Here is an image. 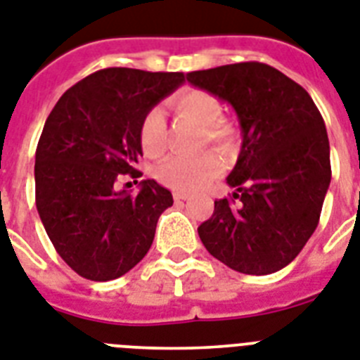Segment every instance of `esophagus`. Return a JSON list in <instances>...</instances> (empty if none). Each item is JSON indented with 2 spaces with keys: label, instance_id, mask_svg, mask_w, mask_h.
Masks as SVG:
<instances>
[{
  "label": "esophagus",
  "instance_id": "34e87169",
  "mask_svg": "<svg viewBox=\"0 0 360 360\" xmlns=\"http://www.w3.org/2000/svg\"><path fill=\"white\" fill-rule=\"evenodd\" d=\"M173 197L176 202H182V200H187V198H189V195H187V193L176 191V193H173Z\"/></svg>",
  "mask_w": 360,
  "mask_h": 360
}]
</instances>
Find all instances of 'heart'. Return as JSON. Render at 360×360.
Returning a JSON list of instances; mask_svg holds the SVG:
<instances>
[{"instance_id":"obj_1","label":"heart","mask_w":360,"mask_h":360,"mask_svg":"<svg viewBox=\"0 0 360 360\" xmlns=\"http://www.w3.org/2000/svg\"><path fill=\"white\" fill-rule=\"evenodd\" d=\"M178 114L204 130L207 143L217 150H228L236 138L233 124L222 120L224 110L215 95L204 90H184L173 99ZM165 115L160 108H150L139 124V143L148 158H158L165 150ZM222 171L221 160L215 154L200 158H171L158 169V180L174 191H198L213 182Z\"/></svg>"}]
</instances>
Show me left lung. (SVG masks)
Listing matches in <instances>:
<instances>
[{
    "mask_svg": "<svg viewBox=\"0 0 360 360\" xmlns=\"http://www.w3.org/2000/svg\"><path fill=\"white\" fill-rule=\"evenodd\" d=\"M187 80L226 101L243 145L213 215L198 226L206 250L243 274L265 276L302 252L331 182L326 123L311 95L263 62L191 71Z\"/></svg>",
    "mask_w": 360,
    "mask_h": 360,
    "instance_id": "8db88e82",
    "label": "left lung"
}]
</instances>
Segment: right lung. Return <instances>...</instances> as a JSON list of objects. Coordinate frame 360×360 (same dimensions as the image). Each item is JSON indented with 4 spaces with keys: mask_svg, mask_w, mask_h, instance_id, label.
<instances>
[{
    "mask_svg": "<svg viewBox=\"0 0 360 360\" xmlns=\"http://www.w3.org/2000/svg\"><path fill=\"white\" fill-rule=\"evenodd\" d=\"M184 73L132 68L95 71L62 95L47 117L34 162L37 210L68 266L91 281L115 280L143 259L173 195L141 176L139 124Z\"/></svg>",
    "mask_w": 360,
    "mask_h": 360,
    "instance_id": "obj_1",
    "label": "right lung"
}]
</instances>
